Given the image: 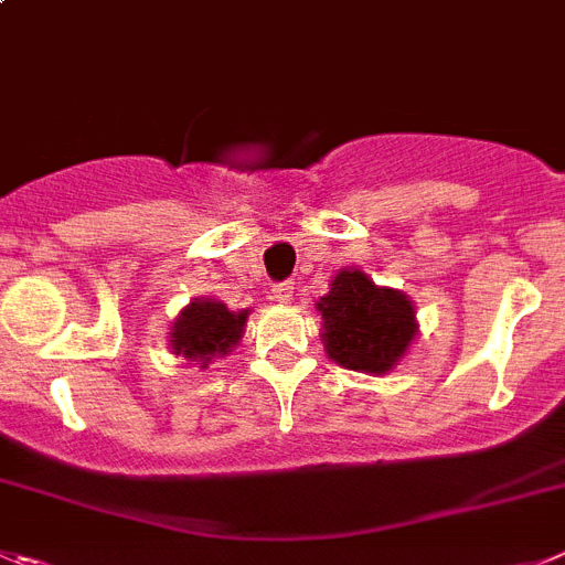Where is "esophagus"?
I'll return each mask as SVG.
<instances>
[{"instance_id":"1","label":"esophagus","mask_w":565,"mask_h":565,"mask_svg":"<svg viewBox=\"0 0 565 565\" xmlns=\"http://www.w3.org/2000/svg\"><path fill=\"white\" fill-rule=\"evenodd\" d=\"M292 281H278L273 284V300H278V303H289L292 300Z\"/></svg>"}]
</instances>
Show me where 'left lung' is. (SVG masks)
Returning a JSON list of instances; mask_svg holds the SVG:
<instances>
[{
  "instance_id": "8db88e82",
  "label": "left lung",
  "mask_w": 565,
  "mask_h": 565,
  "mask_svg": "<svg viewBox=\"0 0 565 565\" xmlns=\"http://www.w3.org/2000/svg\"><path fill=\"white\" fill-rule=\"evenodd\" d=\"M318 312L326 354L348 371H393L418 334L413 300L398 289L376 287L362 270L337 273Z\"/></svg>"
}]
</instances>
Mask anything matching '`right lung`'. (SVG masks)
<instances>
[{
	"label": "right lung",
	"mask_w": 565,
	"mask_h": 565,
	"mask_svg": "<svg viewBox=\"0 0 565 565\" xmlns=\"http://www.w3.org/2000/svg\"><path fill=\"white\" fill-rule=\"evenodd\" d=\"M247 315H250L247 309L228 312V307L214 298H194L172 323V354L209 367L211 360L231 354L239 345Z\"/></svg>",
	"instance_id": "obj_1"
}]
</instances>
